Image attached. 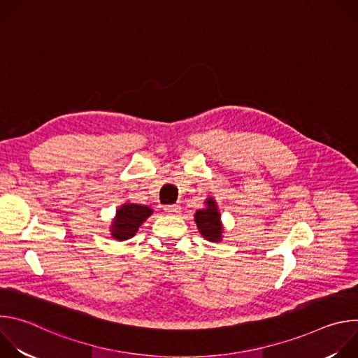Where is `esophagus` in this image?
<instances>
[{
    "instance_id": "obj_1",
    "label": "esophagus",
    "mask_w": 358,
    "mask_h": 358,
    "mask_svg": "<svg viewBox=\"0 0 358 358\" xmlns=\"http://www.w3.org/2000/svg\"><path fill=\"white\" fill-rule=\"evenodd\" d=\"M164 211H166V214H169V215H177V214L181 213V207L177 206V203H174V206H166V207H164Z\"/></svg>"
}]
</instances>
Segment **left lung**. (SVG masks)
<instances>
[{
    "mask_svg": "<svg viewBox=\"0 0 358 358\" xmlns=\"http://www.w3.org/2000/svg\"><path fill=\"white\" fill-rule=\"evenodd\" d=\"M206 208L198 210L194 215L199 234L210 242H221L224 234V225L214 196L206 199Z\"/></svg>",
    "mask_w": 358,
    "mask_h": 358,
    "instance_id": "obj_1",
    "label": "left lung"
}]
</instances>
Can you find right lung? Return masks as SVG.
<instances>
[{"instance_id": "add662e5", "label": "right lung", "mask_w": 358, "mask_h": 358, "mask_svg": "<svg viewBox=\"0 0 358 358\" xmlns=\"http://www.w3.org/2000/svg\"><path fill=\"white\" fill-rule=\"evenodd\" d=\"M152 214V210L140 203L124 202L116 211L110 225V234L117 241H127L136 235L141 224Z\"/></svg>"}]
</instances>
